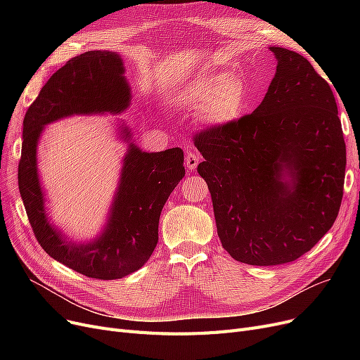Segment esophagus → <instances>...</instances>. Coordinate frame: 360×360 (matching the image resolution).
Segmentation results:
<instances>
[{
    "instance_id": "esophagus-1",
    "label": "esophagus",
    "mask_w": 360,
    "mask_h": 360,
    "mask_svg": "<svg viewBox=\"0 0 360 360\" xmlns=\"http://www.w3.org/2000/svg\"><path fill=\"white\" fill-rule=\"evenodd\" d=\"M200 162V158L197 153H194V151H190V153H186L185 156V166L188 170H194L197 167Z\"/></svg>"
}]
</instances>
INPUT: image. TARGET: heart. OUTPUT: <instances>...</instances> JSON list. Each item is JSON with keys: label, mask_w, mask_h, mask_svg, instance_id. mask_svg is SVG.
Returning <instances> with one entry per match:
<instances>
[{"label": "heart", "mask_w": 360, "mask_h": 360, "mask_svg": "<svg viewBox=\"0 0 360 360\" xmlns=\"http://www.w3.org/2000/svg\"><path fill=\"white\" fill-rule=\"evenodd\" d=\"M250 99L247 83L228 71L200 74L184 83L174 96L178 105L195 109L197 122L212 128L236 122L247 110Z\"/></svg>", "instance_id": "obj_1"}]
</instances>
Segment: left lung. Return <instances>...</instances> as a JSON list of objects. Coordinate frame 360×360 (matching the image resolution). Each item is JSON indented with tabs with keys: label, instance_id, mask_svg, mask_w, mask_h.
I'll use <instances>...</instances> for the list:
<instances>
[{
	"label": "left lung",
	"instance_id": "1",
	"mask_svg": "<svg viewBox=\"0 0 360 360\" xmlns=\"http://www.w3.org/2000/svg\"><path fill=\"white\" fill-rule=\"evenodd\" d=\"M274 79L259 106L195 136L221 247L250 266L297 259L343 198L346 144L330 84L304 56L270 46Z\"/></svg>",
	"mask_w": 360,
	"mask_h": 360
}]
</instances>
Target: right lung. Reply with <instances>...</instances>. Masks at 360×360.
Returning a JSON list of instances; mask_svg holds the SVG:
<instances>
[{
  "instance_id": "1",
  "label": "right lung",
  "mask_w": 360,
  "mask_h": 360,
  "mask_svg": "<svg viewBox=\"0 0 360 360\" xmlns=\"http://www.w3.org/2000/svg\"><path fill=\"white\" fill-rule=\"evenodd\" d=\"M121 55L89 51L74 56L51 79L29 106L23 121L18 190L41 247L53 259L91 278L115 280L141 269L159 239L163 205L185 176L179 147L147 153L131 141L127 124L120 137L128 143L117 193L105 228L90 242H74L49 221L37 174V143L44 128L72 115H120L129 108L131 87Z\"/></svg>"
}]
</instances>
